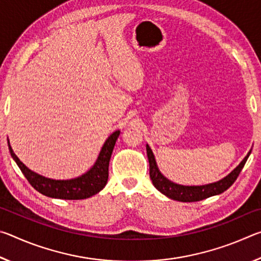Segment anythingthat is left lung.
<instances>
[{"mask_svg":"<svg viewBox=\"0 0 261 261\" xmlns=\"http://www.w3.org/2000/svg\"><path fill=\"white\" fill-rule=\"evenodd\" d=\"M146 151L149 162V177H151L154 187H155L161 193L165 194V196L170 198V199L183 202L199 201L226 191V190L230 188L233 182L237 179L238 175H240L243 167L245 165L247 158H249L251 154L250 151L246 154V156L243 159V161L231 171L230 174L226 176L224 178L218 180V182L206 185H191V187H188V185L176 184L168 179L167 177H165V176L160 173V170H159L155 158H154V154L148 145H146Z\"/></svg>","mask_w":261,"mask_h":261,"instance_id":"8db88e82","label":"left lung"}]
</instances>
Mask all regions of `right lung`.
<instances>
[{
	"mask_svg": "<svg viewBox=\"0 0 261 261\" xmlns=\"http://www.w3.org/2000/svg\"><path fill=\"white\" fill-rule=\"evenodd\" d=\"M120 130H117L108 137L101 148L94 166L87 173L71 179H51L34 173L19 160L12 151L8 140L9 152L29 183L43 196L69 200L86 199L100 192L107 184L110 156H112L115 143L120 136Z\"/></svg>",
	"mask_w": 261,
	"mask_h": 261,
	"instance_id": "add662e5",
	"label": "right lung"
}]
</instances>
